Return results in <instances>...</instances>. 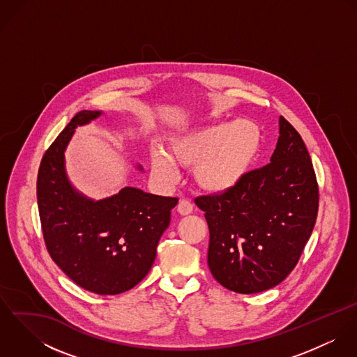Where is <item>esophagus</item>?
Returning a JSON list of instances; mask_svg holds the SVG:
<instances>
[{
    "mask_svg": "<svg viewBox=\"0 0 357 357\" xmlns=\"http://www.w3.org/2000/svg\"><path fill=\"white\" fill-rule=\"evenodd\" d=\"M192 210H194V206L190 201L183 199V201H180V204H177V211L181 215H188L192 213Z\"/></svg>",
    "mask_w": 357,
    "mask_h": 357,
    "instance_id": "obj_1",
    "label": "esophagus"
}]
</instances>
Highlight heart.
Masks as SVG:
<instances>
[{
  "instance_id": "obj_1",
  "label": "heart",
  "mask_w": 357,
  "mask_h": 357,
  "mask_svg": "<svg viewBox=\"0 0 357 357\" xmlns=\"http://www.w3.org/2000/svg\"><path fill=\"white\" fill-rule=\"evenodd\" d=\"M261 144V130L249 119L188 129L169 139L167 153L158 149L151 151V173L163 183H172L177 176L176 165L192 166V180L199 190L225 194L252 170Z\"/></svg>"
}]
</instances>
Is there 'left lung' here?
I'll return each mask as SVG.
<instances>
[{
	"label": "left lung",
	"instance_id": "8db88e82",
	"mask_svg": "<svg viewBox=\"0 0 357 357\" xmlns=\"http://www.w3.org/2000/svg\"><path fill=\"white\" fill-rule=\"evenodd\" d=\"M204 211L207 264L225 289L255 294L283 282L313 231L319 190L300 133L279 116L271 163L249 172L229 192L195 199Z\"/></svg>",
	"mask_w": 357,
	"mask_h": 357
}]
</instances>
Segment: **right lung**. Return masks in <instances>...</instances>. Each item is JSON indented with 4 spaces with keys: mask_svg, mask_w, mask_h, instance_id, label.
<instances>
[{
    "mask_svg": "<svg viewBox=\"0 0 357 357\" xmlns=\"http://www.w3.org/2000/svg\"><path fill=\"white\" fill-rule=\"evenodd\" d=\"M102 114L78 112L52 143L40 165L37 199L45 245L56 265L79 287L115 296L133 289L150 272L178 199L125 187L95 201L73 187L66 173V149L78 126ZM136 169L143 170L140 165Z\"/></svg>",
    "mask_w": 357,
    "mask_h": 357,
    "instance_id": "add662e5",
    "label": "right lung"
}]
</instances>
